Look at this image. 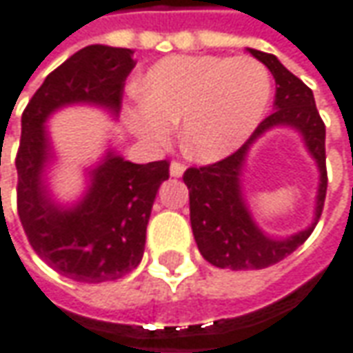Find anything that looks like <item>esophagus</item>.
<instances>
[{
    "instance_id": "obj_1",
    "label": "esophagus",
    "mask_w": 353,
    "mask_h": 353,
    "mask_svg": "<svg viewBox=\"0 0 353 353\" xmlns=\"http://www.w3.org/2000/svg\"><path fill=\"white\" fill-rule=\"evenodd\" d=\"M183 172H185V165L179 164V162H172V165H170V176L181 177L183 176Z\"/></svg>"
}]
</instances>
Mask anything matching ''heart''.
Instances as JSON below:
<instances>
[{
	"label": "heart",
	"instance_id": "1",
	"mask_svg": "<svg viewBox=\"0 0 353 353\" xmlns=\"http://www.w3.org/2000/svg\"><path fill=\"white\" fill-rule=\"evenodd\" d=\"M128 107L130 130L150 146H165L181 121V142L197 162L238 150L258 128L272 97L268 68L250 56H170L140 83Z\"/></svg>",
	"mask_w": 353,
	"mask_h": 353
}]
</instances>
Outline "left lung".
I'll use <instances>...</instances> for the list:
<instances>
[{"label":"left lung","instance_id":"obj_1","mask_svg":"<svg viewBox=\"0 0 353 353\" xmlns=\"http://www.w3.org/2000/svg\"><path fill=\"white\" fill-rule=\"evenodd\" d=\"M250 54L265 64L274 76L275 111L261 121L236 152L214 164L189 168L183 174V181L189 189L191 228L201 256L216 268L230 270H263L293 254L310 236L319 223L328 188L324 148L326 128L316 111L310 88L295 74H291L274 54L254 48H250ZM274 126H291L299 130L321 172L313 225L283 241L265 237L261 232L249 214L239 185L249 146Z\"/></svg>","mask_w":353,"mask_h":353}]
</instances>
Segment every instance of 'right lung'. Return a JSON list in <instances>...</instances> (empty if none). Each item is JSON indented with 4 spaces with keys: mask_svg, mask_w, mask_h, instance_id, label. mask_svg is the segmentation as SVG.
Returning a JSON list of instances; mask_svg holds the SVG:
<instances>
[{
    "mask_svg": "<svg viewBox=\"0 0 353 353\" xmlns=\"http://www.w3.org/2000/svg\"><path fill=\"white\" fill-rule=\"evenodd\" d=\"M137 66L130 48L92 44L50 72L21 117L17 213L32 250L58 274L81 283L115 281L142 260L146 225L170 162L132 164L109 150L90 172V188L74 207L50 199L44 168L52 158L46 119L72 103L119 113L123 88Z\"/></svg>",
    "mask_w": 353,
    "mask_h": 353,
    "instance_id": "right-lung-1",
    "label": "right lung"
}]
</instances>
